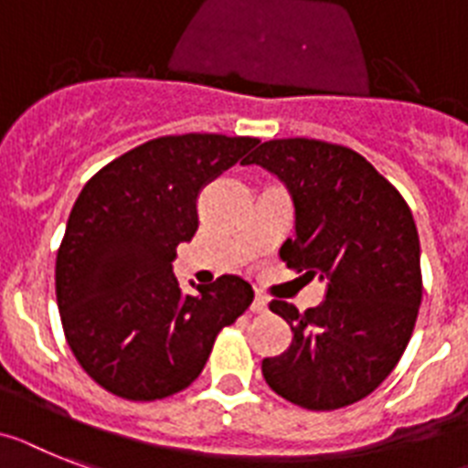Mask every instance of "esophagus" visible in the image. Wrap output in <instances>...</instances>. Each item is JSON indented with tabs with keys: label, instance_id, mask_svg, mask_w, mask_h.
I'll use <instances>...</instances> for the list:
<instances>
[{
	"label": "esophagus",
	"instance_id": "1",
	"mask_svg": "<svg viewBox=\"0 0 468 468\" xmlns=\"http://www.w3.org/2000/svg\"><path fill=\"white\" fill-rule=\"evenodd\" d=\"M266 309H269V300H266L264 294H254V300H252V312L254 314H264Z\"/></svg>",
	"mask_w": 468,
	"mask_h": 468
}]
</instances>
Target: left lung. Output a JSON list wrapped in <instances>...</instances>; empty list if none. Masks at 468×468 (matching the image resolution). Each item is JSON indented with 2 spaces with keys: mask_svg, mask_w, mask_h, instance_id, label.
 <instances>
[{
  "mask_svg": "<svg viewBox=\"0 0 468 468\" xmlns=\"http://www.w3.org/2000/svg\"><path fill=\"white\" fill-rule=\"evenodd\" d=\"M245 164L281 180L294 235L281 259L325 282V300L300 314L273 300L292 343L261 361L271 390L304 410L355 404L390 376L421 304V250L414 216L395 187L355 149L290 137L259 144Z\"/></svg>",
  "mask_w": 468,
  "mask_h": 468,
  "instance_id": "1",
  "label": "left lung"
}]
</instances>
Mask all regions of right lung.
Masks as SVG:
<instances>
[{
	"label": "right lung",
	"mask_w": 468,
	"mask_h": 468,
	"mask_svg": "<svg viewBox=\"0 0 468 468\" xmlns=\"http://www.w3.org/2000/svg\"><path fill=\"white\" fill-rule=\"evenodd\" d=\"M257 144L156 137L85 183L57 254V304L69 347L104 390L135 402L180 392L202 374L218 331L252 304V285L238 276L180 292L174 261L197 233L202 187Z\"/></svg>",
	"instance_id": "1"
}]
</instances>
